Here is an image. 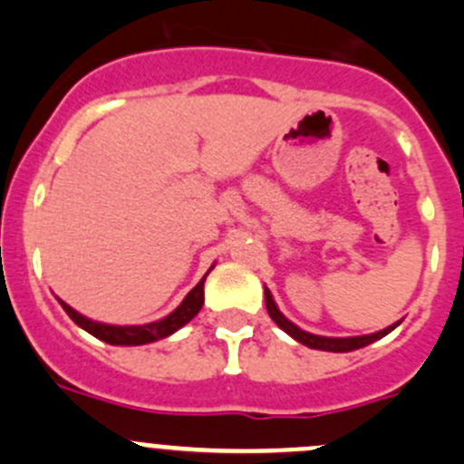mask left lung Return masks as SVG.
Returning a JSON list of instances; mask_svg holds the SVG:
<instances>
[{"label": "left lung", "mask_w": 464, "mask_h": 464, "mask_svg": "<svg viewBox=\"0 0 464 464\" xmlns=\"http://www.w3.org/2000/svg\"><path fill=\"white\" fill-rule=\"evenodd\" d=\"M266 308H267V314L272 317V322L276 324V326L281 328V331L288 333L290 337L297 339L299 343H304V346L308 348H317V351H331V353H348V351H357V348L362 346H369V343H373L375 339L389 335L391 331H393L398 324H393V326L384 328V331L380 333H373V335H360V337H322V335H313V333H305L302 331L299 326H295L290 319H285L284 314L279 313V308H276L275 299H272L270 290L266 288Z\"/></svg>", "instance_id": "8db88e82"}]
</instances>
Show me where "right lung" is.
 I'll list each match as a JSON object with an SVG mask.
<instances>
[{
  "label": "right lung",
  "instance_id": "right-lung-1",
  "mask_svg": "<svg viewBox=\"0 0 464 464\" xmlns=\"http://www.w3.org/2000/svg\"><path fill=\"white\" fill-rule=\"evenodd\" d=\"M203 284L205 276L189 290L188 297L183 299V304H180L174 313H169L165 319H160V322L145 324V326H111V324H100L93 322V319H87L84 314L75 313L69 304H60L62 308H64V313L69 314L80 328H84V331L91 333L93 337L102 339V342L107 343H113V346H140V343H150L156 342V339L169 337L171 333H176L179 328H183L185 324L192 322L198 314V310L203 308Z\"/></svg>",
  "mask_w": 464,
  "mask_h": 464
}]
</instances>
